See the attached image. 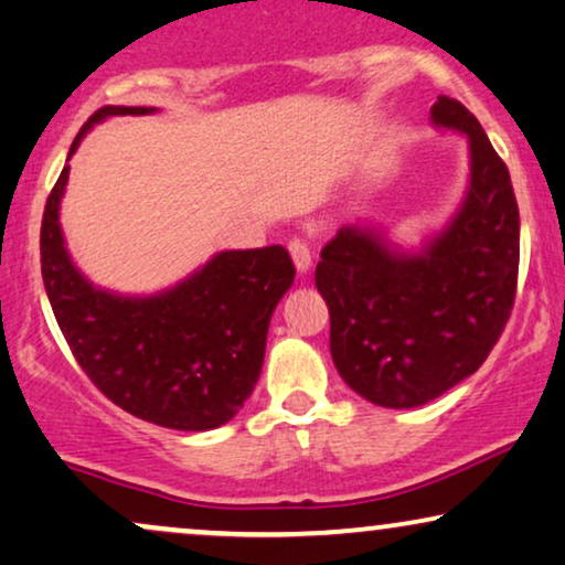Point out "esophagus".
Returning a JSON list of instances; mask_svg holds the SVG:
<instances>
[{
  "mask_svg": "<svg viewBox=\"0 0 565 565\" xmlns=\"http://www.w3.org/2000/svg\"><path fill=\"white\" fill-rule=\"evenodd\" d=\"M288 250L290 256H294V264L296 269L301 271H309L311 269V250H309V243H306L303 238H290L288 241Z\"/></svg>",
  "mask_w": 565,
  "mask_h": 565,
  "instance_id": "obj_1",
  "label": "esophagus"
}]
</instances>
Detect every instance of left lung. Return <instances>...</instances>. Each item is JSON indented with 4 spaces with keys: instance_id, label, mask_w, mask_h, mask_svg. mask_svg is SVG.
<instances>
[{
    "instance_id": "1",
    "label": "left lung",
    "mask_w": 565,
    "mask_h": 565,
    "mask_svg": "<svg viewBox=\"0 0 565 565\" xmlns=\"http://www.w3.org/2000/svg\"><path fill=\"white\" fill-rule=\"evenodd\" d=\"M431 122L463 134L471 149V183L450 225L419 254L345 225L317 264L340 377L385 408L424 406L475 374L516 301L519 204L508 167L461 102L437 96Z\"/></svg>"
}]
</instances>
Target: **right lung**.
I'll list each match as a JSON object with an SVG mask.
<instances>
[{"mask_svg":"<svg viewBox=\"0 0 565 565\" xmlns=\"http://www.w3.org/2000/svg\"><path fill=\"white\" fill-rule=\"evenodd\" d=\"M151 107H102L88 117L67 159L94 122L149 115ZM60 172L41 220V275L70 351L88 380L138 419L204 431L238 414L262 374L271 311L294 285L282 246L222 250L188 280L149 298L94 288L70 262L60 230Z\"/></svg>","mask_w":565,"mask_h":565,"instance_id":"right-lung-1","label":"right lung"}]
</instances>
